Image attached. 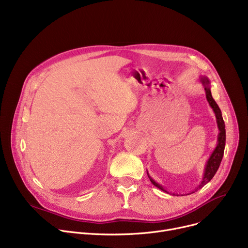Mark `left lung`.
<instances>
[{
  "label": "left lung",
  "mask_w": 248,
  "mask_h": 248,
  "mask_svg": "<svg viewBox=\"0 0 248 248\" xmlns=\"http://www.w3.org/2000/svg\"><path fill=\"white\" fill-rule=\"evenodd\" d=\"M199 81L202 83L203 87H204V90H205V94H206V99L208 101V103L210 105V107L212 108L214 114H215V117H216V123H217V127L218 130H219V133H218V138H217V145L215 149L213 150V152L211 153L210 157L208 158L205 168H204V173H203V178L202 181L199 183V185L194 189V191H192L191 193H194L195 191H197L198 189L202 188L205 184H207L215 175V173L217 172L218 168H219V165L221 163V160L223 157V153H224V148H225V124L222 118V114H221V110L218 107V105L216 104V102L214 101V99L212 98L211 95V91H210V81L208 80L207 77L205 76H201L199 77ZM148 174V177L150 179V181L152 182V184L154 186H156L157 188L161 189L162 191L169 193L166 189L163 188L162 185H160L159 183H157L150 175L149 173ZM173 195H175V193H173ZM178 195V194H177Z\"/></svg>",
  "instance_id": "left-lung-1"
}]
</instances>
